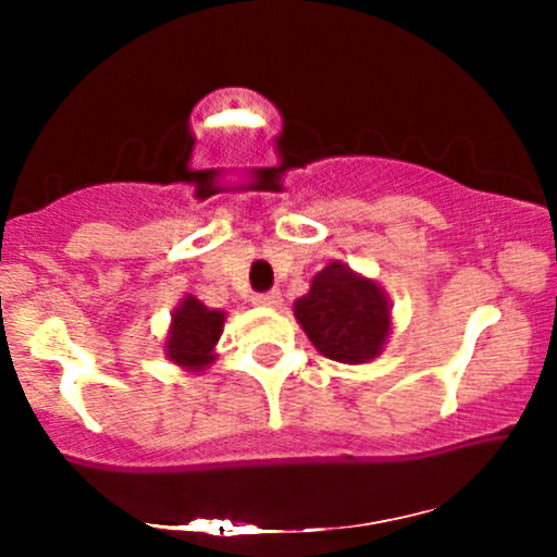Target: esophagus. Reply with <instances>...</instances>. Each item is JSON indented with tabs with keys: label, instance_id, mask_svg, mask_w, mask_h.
I'll return each mask as SVG.
<instances>
[{
	"label": "esophagus",
	"instance_id": "esophagus-1",
	"mask_svg": "<svg viewBox=\"0 0 557 557\" xmlns=\"http://www.w3.org/2000/svg\"><path fill=\"white\" fill-rule=\"evenodd\" d=\"M251 300L257 306H264V309H277V306L283 304V296H280L277 290H267V293H257Z\"/></svg>",
	"mask_w": 557,
	"mask_h": 557
}]
</instances>
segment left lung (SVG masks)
Returning <instances> with one entry per match:
<instances>
[{
  "instance_id": "obj_1",
  "label": "left lung",
  "mask_w": 557,
  "mask_h": 557,
  "mask_svg": "<svg viewBox=\"0 0 557 557\" xmlns=\"http://www.w3.org/2000/svg\"><path fill=\"white\" fill-rule=\"evenodd\" d=\"M296 319L322 356L343 363L374 359L389 335V306L372 280L332 261L296 300Z\"/></svg>"
}]
</instances>
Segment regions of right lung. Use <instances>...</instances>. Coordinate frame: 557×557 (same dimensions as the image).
I'll return each instance as SVG.
<instances>
[{"instance_id":"1","label":"right lung","mask_w":557,"mask_h":557,"mask_svg":"<svg viewBox=\"0 0 557 557\" xmlns=\"http://www.w3.org/2000/svg\"><path fill=\"white\" fill-rule=\"evenodd\" d=\"M225 314L212 311L188 296L172 314V330L168 337V356L181 367L198 372L214 361V345L222 335Z\"/></svg>"}]
</instances>
